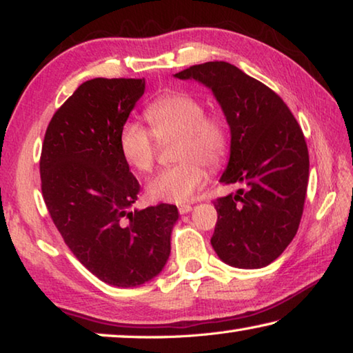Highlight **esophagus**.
<instances>
[{"mask_svg":"<svg viewBox=\"0 0 353 353\" xmlns=\"http://www.w3.org/2000/svg\"><path fill=\"white\" fill-rule=\"evenodd\" d=\"M191 207L190 204H182V205H179V213L181 214H185V213H188V212H191Z\"/></svg>","mask_w":353,"mask_h":353,"instance_id":"34e87169","label":"esophagus"}]
</instances>
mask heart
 <instances>
[{
	"label": "heart",
	"mask_w": 353,
	"mask_h": 353,
	"mask_svg": "<svg viewBox=\"0 0 353 353\" xmlns=\"http://www.w3.org/2000/svg\"><path fill=\"white\" fill-rule=\"evenodd\" d=\"M145 117L151 130L135 121H126L119 129V152L134 170L149 172L157 157V140L179 137L181 162L157 172L148 182L146 193L155 202L190 201L207 182L205 163L216 168L229 154V128L221 117L205 113L199 98L181 90L154 99L146 107Z\"/></svg>",
	"instance_id": "b5f03b06"
}]
</instances>
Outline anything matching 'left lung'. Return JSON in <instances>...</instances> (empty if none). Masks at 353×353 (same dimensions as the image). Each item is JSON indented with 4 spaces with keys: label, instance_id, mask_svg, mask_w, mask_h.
<instances>
[{
    "label": "left lung",
    "instance_id": "8db88e82",
    "mask_svg": "<svg viewBox=\"0 0 353 353\" xmlns=\"http://www.w3.org/2000/svg\"><path fill=\"white\" fill-rule=\"evenodd\" d=\"M174 76L212 88L230 128L221 182L243 188L213 202L214 252L243 270L268 266L292 241L302 218L310 170L302 129L276 92L235 65L205 62Z\"/></svg>",
    "mask_w": 353,
    "mask_h": 353
}]
</instances>
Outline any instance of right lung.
Returning <instances> with one entry per match:
<instances>
[{
  "label": "right lung",
  "instance_id": "add662e5",
  "mask_svg": "<svg viewBox=\"0 0 353 353\" xmlns=\"http://www.w3.org/2000/svg\"><path fill=\"white\" fill-rule=\"evenodd\" d=\"M145 93V79L87 81L48 124L41 194L63 241L103 282L130 288L163 270L176 205L130 210L140 183L118 146L119 129Z\"/></svg>",
  "mask_w": 353,
  "mask_h": 353
}]
</instances>
